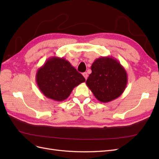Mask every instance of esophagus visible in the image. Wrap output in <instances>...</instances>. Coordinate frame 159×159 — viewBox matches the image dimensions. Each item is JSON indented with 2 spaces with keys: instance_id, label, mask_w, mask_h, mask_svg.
I'll use <instances>...</instances> for the list:
<instances>
[{
  "instance_id": "1",
  "label": "esophagus",
  "mask_w": 159,
  "mask_h": 159,
  "mask_svg": "<svg viewBox=\"0 0 159 159\" xmlns=\"http://www.w3.org/2000/svg\"><path fill=\"white\" fill-rule=\"evenodd\" d=\"M83 75H84V78H85V80H87V79H88V73H87V72H84V73H83Z\"/></svg>"
}]
</instances>
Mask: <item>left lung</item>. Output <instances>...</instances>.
<instances>
[{
	"mask_svg": "<svg viewBox=\"0 0 159 159\" xmlns=\"http://www.w3.org/2000/svg\"><path fill=\"white\" fill-rule=\"evenodd\" d=\"M86 85L99 102L107 103L118 98L126 88L127 74L120 62L113 57L96 59Z\"/></svg>",
	"mask_w": 159,
	"mask_h": 159,
	"instance_id": "8db88e82",
	"label": "left lung"
}]
</instances>
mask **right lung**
Instances as JSON below:
<instances>
[{
  "label": "right lung",
  "instance_id": "right-lung-1",
  "mask_svg": "<svg viewBox=\"0 0 159 159\" xmlns=\"http://www.w3.org/2000/svg\"><path fill=\"white\" fill-rule=\"evenodd\" d=\"M36 81L46 98L61 102L68 98L74 88L85 80L68 60L54 56L38 70Z\"/></svg>",
  "mask_w": 159,
  "mask_h": 159
}]
</instances>
